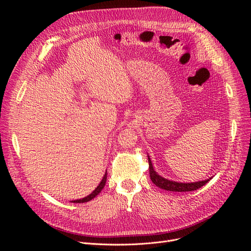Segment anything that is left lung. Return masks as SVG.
I'll return each instance as SVG.
<instances>
[{
    "label": "left lung",
    "mask_w": 251,
    "mask_h": 251,
    "mask_svg": "<svg viewBox=\"0 0 251 251\" xmlns=\"http://www.w3.org/2000/svg\"><path fill=\"white\" fill-rule=\"evenodd\" d=\"M149 157V164H150V176H151V180L152 181V183H154V185L160 187L162 189L168 190V191H175V192H187V191H193L201 188V186L205 185V184L212 179V177L206 179V180H202V181H197V182H190V183H182V182H176V181H172L166 179L164 177H162L161 175L157 174L153 167H152V163L150 155L148 154Z\"/></svg>",
    "instance_id": "8db88e82"
}]
</instances>
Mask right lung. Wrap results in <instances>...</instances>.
Returning a JSON list of instances; mask_svg holds the SVG:
<instances>
[{"label": "right lung", "mask_w": 251, "mask_h": 251, "mask_svg": "<svg viewBox=\"0 0 251 251\" xmlns=\"http://www.w3.org/2000/svg\"><path fill=\"white\" fill-rule=\"evenodd\" d=\"M105 182H107V172L104 173V175H103V177H102V179H101V181H100V183L99 184V186L92 191L89 195H87V196H85L84 199H80V200H76V201H72V202H74V203H83V202H87V201H90L91 200H94L95 197L102 190V188L104 187V185H105Z\"/></svg>", "instance_id": "right-lung-1"}]
</instances>
